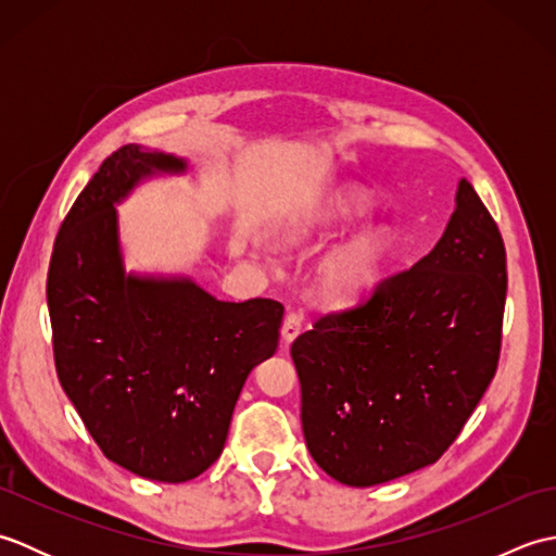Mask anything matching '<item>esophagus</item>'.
Returning <instances> with one entry per match:
<instances>
[{
  "mask_svg": "<svg viewBox=\"0 0 556 556\" xmlns=\"http://www.w3.org/2000/svg\"><path fill=\"white\" fill-rule=\"evenodd\" d=\"M301 325H303L301 313H289L285 317V325H281V339H285V344H291V341L301 334Z\"/></svg>",
  "mask_w": 556,
  "mask_h": 556,
  "instance_id": "34e87169",
  "label": "esophagus"
}]
</instances>
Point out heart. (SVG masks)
Wrapping results in <instances>:
<instances>
[{
	"instance_id": "1",
	"label": "heart",
	"mask_w": 556,
	"mask_h": 556,
	"mask_svg": "<svg viewBox=\"0 0 556 556\" xmlns=\"http://www.w3.org/2000/svg\"><path fill=\"white\" fill-rule=\"evenodd\" d=\"M370 212V195L358 186H339L315 198L296 212L285 227L287 245H323L344 236ZM394 236L387 224H372L327 255L315 269L313 293L327 305H346L361 299L380 281L392 257Z\"/></svg>"
}]
</instances>
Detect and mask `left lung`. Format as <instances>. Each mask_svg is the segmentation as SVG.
Wrapping results in <instances>:
<instances>
[{
  "instance_id": "left-lung-1",
  "label": "left lung",
  "mask_w": 556,
  "mask_h": 556,
  "mask_svg": "<svg viewBox=\"0 0 556 556\" xmlns=\"http://www.w3.org/2000/svg\"><path fill=\"white\" fill-rule=\"evenodd\" d=\"M442 239L291 344L305 446L329 478L382 485L440 458L497 370L506 251L466 179Z\"/></svg>"
}]
</instances>
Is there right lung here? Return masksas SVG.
<instances>
[{
    "label": "right lung",
    "mask_w": 556,
    "mask_h": 556,
    "mask_svg": "<svg viewBox=\"0 0 556 556\" xmlns=\"http://www.w3.org/2000/svg\"><path fill=\"white\" fill-rule=\"evenodd\" d=\"M188 169L172 152L116 150L66 215L47 275L62 389L104 456L157 482L193 480L219 458L285 315L271 299L219 301L188 275L126 269L116 205Z\"/></svg>",
    "instance_id": "1"
}]
</instances>
